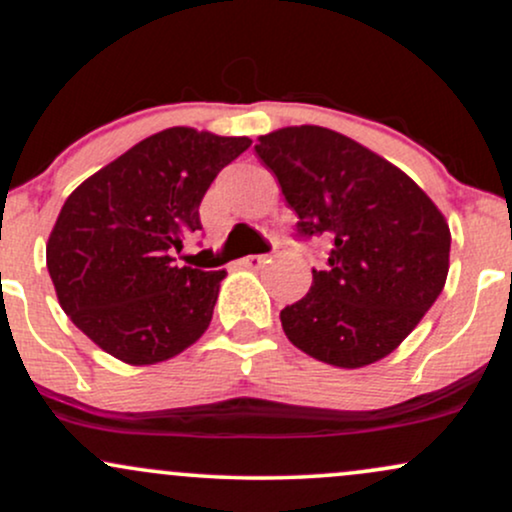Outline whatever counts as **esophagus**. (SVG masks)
Listing matches in <instances>:
<instances>
[{"label": "esophagus", "mask_w": 512, "mask_h": 512, "mask_svg": "<svg viewBox=\"0 0 512 512\" xmlns=\"http://www.w3.org/2000/svg\"><path fill=\"white\" fill-rule=\"evenodd\" d=\"M266 261H268L266 254H256V256H244L239 263L244 268H261Z\"/></svg>", "instance_id": "1"}]
</instances>
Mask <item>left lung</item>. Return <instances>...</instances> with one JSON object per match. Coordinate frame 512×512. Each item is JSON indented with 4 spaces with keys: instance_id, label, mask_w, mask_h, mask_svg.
Here are the masks:
<instances>
[{
    "instance_id": "1",
    "label": "left lung",
    "mask_w": 512,
    "mask_h": 512,
    "mask_svg": "<svg viewBox=\"0 0 512 512\" xmlns=\"http://www.w3.org/2000/svg\"><path fill=\"white\" fill-rule=\"evenodd\" d=\"M256 154L300 217L297 234L331 239L329 266L280 312L285 336L346 370L387 358L445 287V215L399 166L336 130L280 128Z\"/></svg>"
}]
</instances>
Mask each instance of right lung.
Returning <instances> with one entry per match:
<instances>
[{
    "mask_svg": "<svg viewBox=\"0 0 512 512\" xmlns=\"http://www.w3.org/2000/svg\"><path fill=\"white\" fill-rule=\"evenodd\" d=\"M249 137L166 128L89 176L62 205L45 258L79 331L128 365H154L210 326L225 271L176 266L200 200Z\"/></svg>",
    "mask_w": 512,
    "mask_h": 512,
    "instance_id": "add662e5",
    "label": "right lung"
}]
</instances>
